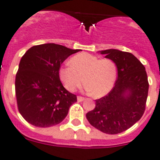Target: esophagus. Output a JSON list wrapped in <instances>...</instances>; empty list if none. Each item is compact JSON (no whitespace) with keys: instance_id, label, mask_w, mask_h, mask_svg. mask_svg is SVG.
<instances>
[{"instance_id":"34e87169","label":"esophagus","mask_w":160,"mask_h":160,"mask_svg":"<svg viewBox=\"0 0 160 160\" xmlns=\"http://www.w3.org/2000/svg\"><path fill=\"white\" fill-rule=\"evenodd\" d=\"M77 99H78V102H82V101L85 100V98L82 97V96H78Z\"/></svg>"}]
</instances>
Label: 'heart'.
<instances>
[{
  "instance_id": "1",
  "label": "heart",
  "mask_w": 160,
  "mask_h": 160,
  "mask_svg": "<svg viewBox=\"0 0 160 160\" xmlns=\"http://www.w3.org/2000/svg\"><path fill=\"white\" fill-rule=\"evenodd\" d=\"M58 72L60 79L68 91H75L84 81L85 91L96 97L108 94L118 75L116 64L111 59H99L88 53L72 57L70 64L61 66Z\"/></svg>"
}]
</instances>
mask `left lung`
Segmentation results:
<instances>
[{
    "mask_svg": "<svg viewBox=\"0 0 160 160\" xmlns=\"http://www.w3.org/2000/svg\"><path fill=\"white\" fill-rule=\"evenodd\" d=\"M99 52L116 64L118 78L107 96L96 99V107L86 113V118L103 133H121L138 121L145 112L148 92L145 68L128 52L116 49Z\"/></svg>",
    "mask_w": 160,
    "mask_h": 160,
    "instance_id": "8db88e82",
    "label": "left lung"
}]
</instances>
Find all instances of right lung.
<instances>
[{
  "instance_id": "add662e5",
  "label": "right lung",
  "mask_w": 160,
  "mask_h": 160,
  "mask_svg": "<svg viewBox=\"0 0 160 160\" xmlns=\"http://www.w3.org/2000/svg\"><path fill=\"white\" fill-rule=\"evenodd\" d=\"M79 50L44 43L32 47L23 55L15 77V95L18 111L27 122L49 128L66 118L77 96L63 86L58 72L61 64Z\"/></svg>"
}]
</instances>
